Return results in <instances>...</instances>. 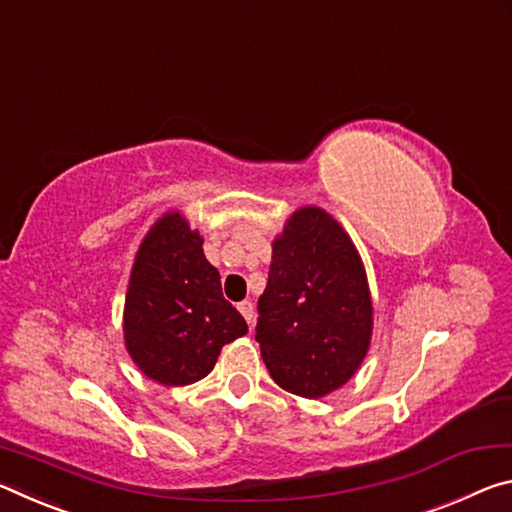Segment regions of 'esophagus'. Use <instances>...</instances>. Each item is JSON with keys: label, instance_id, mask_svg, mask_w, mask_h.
<instances>
[{"label": "esophagus", "instance_id": "esophagus-1", "mask_svg": "<svg viewBox=\"0 0 512 512\" xmlns=\"http://www.w3.org/2000/svg\"><path fill=\"white\" fill-rule=\"evenodd\" d=\"M238 311L242 313V317H245L247 324H254V304H251V301H247V299L240 301Z\"/></svg>", "mask_w": 512, "mask_h": 512}]
</instances>
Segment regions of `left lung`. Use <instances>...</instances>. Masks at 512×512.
Instances as JSON below:
<instances>
[{"label": "left lung", "mask_w": 512, "mask_h": 512, "mask_svg": "<svg viewBox=\"0 0 512 512\" xmlns=\"http://www.w3.org/2000/svg\"><path fill=\"white\" fill-rule=\"evenodd\" d=\"M372 329L370 283L354 240L324 208H297L272 242L258 299L256 340L272 379L297 397H326L358 372Z\"/></svg>", "instance_id": "8db88e82"}]
</instances>
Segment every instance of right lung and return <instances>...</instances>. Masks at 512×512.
Listing matches in <instances>:
<instances>
[{
	"instance_id": "right-lung-1",
	"label": "right lung",
	"mask_w": 512,
	"mask_h": 512,
	"mask_svg": "<svg viewBox=\"0 0 512 512\" xmlns=\"http://www.w3.org/2000/svg\"><path fill=\"white\" fill-rule=\"evenodd\" d=\"M204 238L179 211L152 224L133 258L124 297V347L149 379L190 385L213 370L224 345L247 322L222 297L220 272L206 261Z\"/></svg>"
}]
</instances>
